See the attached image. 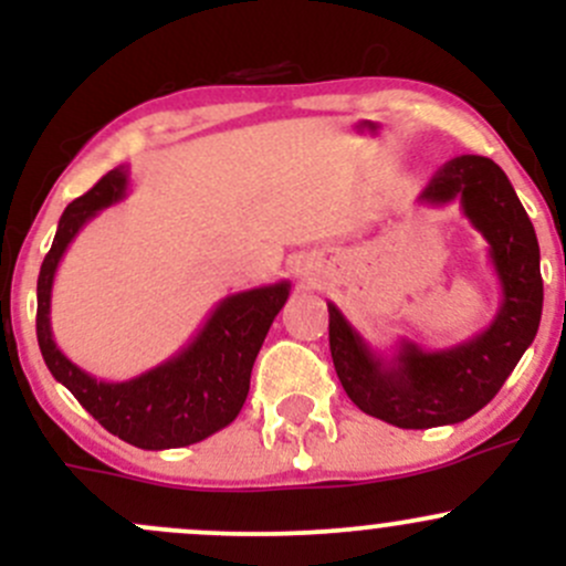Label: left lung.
Returning a JSON list of instances; mask_svg holds the SVG:
<instances>
[{"mask_svg":"<svg viewBox=\"0 0 566 566\" xmlns=\"http://www.w3.org/2000/svg\"><path fill=\"white\" fill-rule=\"evenodd\" d=\"M454 199L488 241L501 284V306L488 328L447 350H421L416 342L399 339L397 350L386 358L328 301L331 358L342 389L364 413L402 430L458 424L482 410L539 328V243L510 177L490 158L458 156L419 193L424 205Z\"/></svg>","mask_w":566,"mask_h":566,"instance_id":"obj_1","label":"left lung"}]
</instances>
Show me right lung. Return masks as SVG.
<instances>
[{"mask_svg":"<svg viewBox=\"0 0 566 566\" xmlns=\"http://www.w3.org/2000/svg\"><path fill=\"white\" fill-rule=\"evenodd\" d=\"M128 193V169L101 177L73 199L56 224L54 243L38 276V345L49 373L93 413L112 436L139 449H177L205 441L241 413L251 367L273 317L290 298V282L227 295L191 342L158 367L130 380H98L71 361L51 334V287L60 260L90 219Z\"/></svg>","mask_w":566,"mask_h":566,"instance_id":"obj_1","label":"right lung"}]
</instances>
